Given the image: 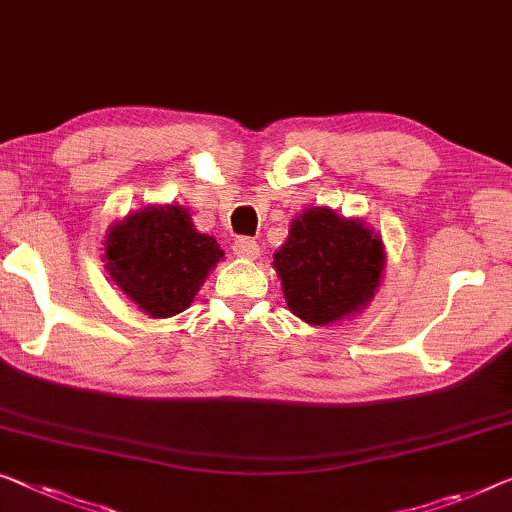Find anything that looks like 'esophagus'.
I'll return each instance as SVG.
<instances>
[{
    "label": "esophagus",
    "instance_id": "34e87169",
    "mask_svg": "<svg viewBox=\"0 0 512 512\" xmlns=\"http://www.w3.org/2000/svg\"><path fill=\"white\" fill-rule=\"evenodd\" d=\"M234 255L243 259H257L259 255V243L255 239H248V236H241V239L234 241Z\"/></svg>",
    "mask_w": 512,
    "mask_h": 512
}]
</instances>
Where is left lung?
Returning a JSON list of instances; mask_svg holds the SVG:
<instances>
[{
	"label": "left lung",
	"mask_w": 512,
	"mask_h": 512,
	"mask_svg": "<svg viewBox=\"0 0 512 512\" xmlns=\"http://www.w3.org/2000/svg\"><path fill=\"white\" fill-rule=\"evenodd\" d=\"M386 248L361 218L303 209L273 253L287 308L305 324L333 326L368 308L384 278Z\"/></svg>",
	"instance_id": "obj_1"
}]
</instances>
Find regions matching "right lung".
<instances>
[{
	"instance_id": "1",
	"label": "right lung",
	"mask_w": 512,
	"mask_h": 512,
	"mask_svg": "<svg viewBox=\"0 0 512 512\" xmlns=\"http://www.w3.org/2000/svg\"><path fill=\"white\" fill-rule=\"evenodd\" d=\"M105 271L121 294L154 319L179 315L193 303L223 248L195 230L188 209L149 204L105 232Z\"/></svg>"
}]
</instances>
